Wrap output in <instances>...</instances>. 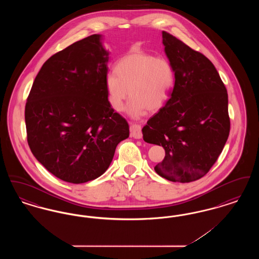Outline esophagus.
Listing matches in <instances>:
<instances>
[{
    "mask_svg": "<svg viewBox=\"0 0 259 259\" xmlns=\"http://www.w3.org/2000/svg\"><path fill=\"white\" fill-rule=\"evenodd\" d=\"M130 135H131V137H133L134 139H141L143 137L141 125L131 123V125H130Z\"/></svg>",
    "mask_w": 259,
    "mask_h": 259,
    "instance_id": "34e87169",
    "label": "esophagus"
}]
</instances>
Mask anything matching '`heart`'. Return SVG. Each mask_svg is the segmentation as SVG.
I'll return each mask as SVG.
<instances>
[{"label": "heart", "mask_w": 259, "mask_h": 259, "mask_svg": "<svg viewBox=\"0 0 259 259\" xmlns=\"http://www.w3.org/2000/svg\"><path fill=\"white\" fill-rule=\"evenodd\" d=\"M115 74L107 75L105 87L112 110L120 111L124 102L131 97L126 112L140 118L147 111L159 110L167 102L175 84L172 64L165 58H156L144 51L124 55L114 66Z\"/></svg>", "instance_id": "obj_1"}]
</instances>
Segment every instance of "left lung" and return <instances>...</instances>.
Masks as SVG:
<instances>
[{"label":"left lung","mask_w":259,"mask_h":259,"mask_svg":"<svg viewBox=\"0 0 259 259\" xmlns=\"http://www.w3.org/2000/svg\"><path fill=\"white\" fill-rule=\"evenodd\" d=\"M162 37L175 85L166 105L144 126L143 138L165 149L155 172L170 182L190 183L209 172L228 139V95L205 55L167 32Z\"/></svg>","instance_id":"8db88e82"}]
</instances>
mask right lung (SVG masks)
<instances>
[{
	"mask_svg": "<svg viewBox=\"0 0 259 259\" xmlns=\"http://www.w3.org/2000/svg\"><path fill=\"white\" fill-rule=\"evenodd\" d=\"M109 59L102 35L80 39L46 61L27 99L30 149L64 182L83 184L102 176L129 137V125L107 97Z\"/></svg>",
	"mask_w": 259,
	"mask_h": 259,
	"instance_id": "right-lung-1",
	"label": "right lung"
}]
</instances>
